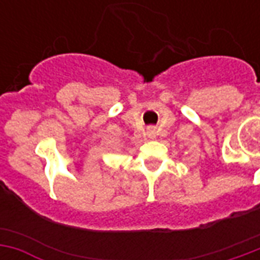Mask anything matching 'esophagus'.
Wrapping results in <instances>:
<instances>
[{
    "label": "esophagus",
    "instance_id": "1",
    "mask_svg": "<svg viewBox=\"0 0 260 260\" xmlns=\"http://www.w3.org/2000/svg\"><path fill=\"white\" fill-rule=\"evenodd\" d=\"M147 136H148V138H154L155 136L154 126H148V128H147Z\"/></svg>",
    "mask_w": 260,
    "mask_h": 260
}]
</instances>
